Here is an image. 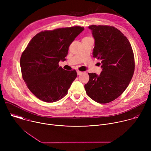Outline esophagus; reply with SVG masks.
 I'll use <instances>...</instances> for the list:
<instances>
[{
    "label": "esophagus",
    "mask_w": 151,
    "mask_h": 151,
    "mask_svg": "<svg viewBox=\"0 0 151 151\" xmlns=\"http://www.w3.org/2000/svg\"><path fill=\"white\" fill-rule=\"evenodd\" d=\"M82 73V72H80V71H79V70L77 71V75H81Z\"/></svg>",
    "instance_id": "1"
}]
</instances>
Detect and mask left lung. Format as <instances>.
Here are the masks:
<instances>
[{
  "label": "left lung",
  "mask_w": 151,
  "mask_h": 151,
  "mask_svg": "<svg viewBox=\"0 0 151 151\" xmlns=\"http://www.w3.org/2000/svg\"><path fill=\"white\" fill-rule=\"evenodd\" d=\"M88 28L94 39L93 56L101 61L102 71L99 75L88 73L90 79L84 87L95 101L109 103L122 94L133 77V50L127 38L114 27L92 25Z\"/></svg>",
  "instance_id": "1"
}]
</instances>
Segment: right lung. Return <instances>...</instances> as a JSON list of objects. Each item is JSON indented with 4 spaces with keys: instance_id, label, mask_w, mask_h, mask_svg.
<instances>
[{
    "instance_id": "1",
    "label": "right lung",
    "mask_w": 151,
    "mask_h": 151,
    "mask_svg": "<svg viewBox=\"0 0 151 151\" xmlns=\"http://www.w3.org/2000/svg\"><path fill=\"white\" fill-rule=\"evenodd\" d=\"M83 30L75 26L41 32L30 41L20 66L27 87L39 99L52 103L67 95L77 73L59 67L58 63L66 60L70 45Z\"/></svg>"
}]
</instances>
